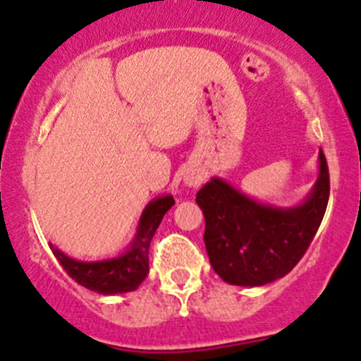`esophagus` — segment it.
<instances>
[{"mask_svg": "<svg viewBox=\"0 0 361 361\" xmlns=\"http://www.w3.org/2000/svg\"><path fill=\"white\" fill-rule=\"evenodd\" d=\"M201 182H203V176H201L200 172H195V170H189V172H185V176H184L185 185H189V188H196V185H200Z\"/></svg>", "mask_w": 361, "mask_h": 361, "instance_id": "esophagus-1", "label": "esophagus"}]
</instances>
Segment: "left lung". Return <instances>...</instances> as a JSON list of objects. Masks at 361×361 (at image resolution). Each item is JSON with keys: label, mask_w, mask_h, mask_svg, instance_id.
<instances>
[{"label": "left lung", "mask_w": 361, "mask_h": 361, "mask_svg": "<svg viewBox=\"0 0 361 361\" xmlns=\"http://www.w3.org/2000/svg\"><path fill=\"white\" fill-rule=\"evenodd\" d=\"M329 169L319 151V179L296 207H274L213 177L196 195L204 244L216 274L232 286L257 288L288 275L303 258L327 208Z\"/></svg>", "instance_id": "1"}]
</instances>
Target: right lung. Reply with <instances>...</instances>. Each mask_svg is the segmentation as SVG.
I'll list each match as a JSON object with an SVG mask.
<instances>
[{
  "instance_id": "add662e5",
  "label": "right lung",
  "mask_w": 361,
  "mask_h": 361,
  "mask_svg": "<svg viewBox=\"0 0 361 361\" xmlns=\"http://www.w3.org/2000/svg\"><path fill=\"white\" fill-rule=\"evenodd\" d=\"M176 204L173 196L165 195L154 197L139 219L137 231L130 246L115 258L98 259V262H80L73 259L51 244V251L60 265L77 284L89 290L104 294H122L135 290L149 272L148 251L154 232L161 219Z\"/></svg>"
}]
</instances>
